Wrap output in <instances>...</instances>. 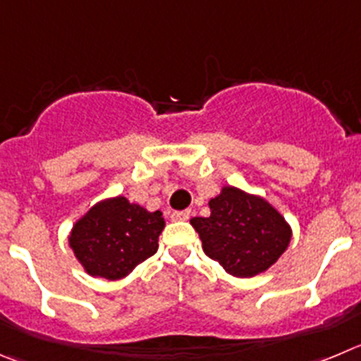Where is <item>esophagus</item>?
Here are the masks:
<instances>
[{"instance_id":"esophagus-1","label":"esophagus","mask_w":361,"mask_h":361,"mask_svg":"<svg viewBox=\"0 0 361 361\" xmlns=\"http://www.w3.org/2000/svg\"><path fill=\"white\" fill-rule=\"evenodd\" d=\"M190 210H183V212H174L173 215H171V219L173 221H188L190 219Z\"/></svg>"}]
</instances>
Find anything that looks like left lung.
<instances>
[{
	"mask_svg": "<svg viewBox=\"0 0 361 361\" xmlns=\"http://www.w3.org/2000/svg\"><path fill=\"white\" fill-rule=\"evenodd\" d=\"M208 217H192L207 257L235 278L262 274L287 251L292 228L269 201L224 185L208 201Z\"/></svg>",
	"mask_w": 361,
	"mask_h": 361,
	"instance_id": "8db88e82",
	"label": "left lung"
}]
</instances>
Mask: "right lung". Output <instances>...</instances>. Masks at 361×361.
I'll list each match as a JSON object with an SVG mask.
<instances>
[{
    "instance_id": "obj_1",
    "label": "right lung",
    "mask_w": 361,
    "mask_h": 361,
    "mask_svg": "<svg viewBox=\"0 0 361 361\" xmlns=\"http://www.w3.org/2000/svg\"><path fill=\"white\" fill-rule=\"evenodd\" d=\"M164 228L160 210L149 212L117 196L90 207L74 222L67 240L87 274L114 281L153 257Z\"/></svg>"
}]
</instances>
